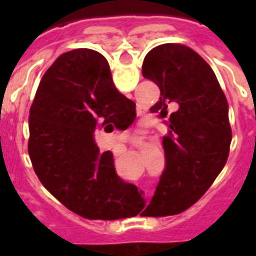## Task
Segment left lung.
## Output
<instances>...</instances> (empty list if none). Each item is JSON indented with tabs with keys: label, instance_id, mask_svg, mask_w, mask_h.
I'll list each match as a JSON object with an SVG mask.
<instances>
[{
	"label": "left lung",
	"instance_id": "left-lung-1",
	"mask_svg": "<svg viewBox=\"0 0 256 256\" xmlns=\"http://www.w3.org/2000/svg\"><path fill=\"white\" fill-rule=\"evenodd\" d=\"M142 76L160 89L150 106L162 118L168 106L163 137L166 168L145 216L176 215L188 210L207 192L225 166L232 141L229 106L220 82L198 53L181 44H163L145 56Z\"/></svg>",
	"mask_w": 256,
	"mask_h": 256
}]
</instances>
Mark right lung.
<instances>
[{
  "label": "right lung",
  "mask_w": 256,
  "mask_h": 256,
  "mask_svg": "<svg viewBox=\"0 0 256 256\" xmlns=\"http://www.w3.org/2000/svg\"><path fill=\"white\" fill-rule=\"evenodd\" d=\"M136 104L119 93L106 58L92 49L58 56L36 89L28 116V155L42 185L88 220H112L136 212L134 188L115 172L111 150L94 144L97 128L124 130Z\"/></svg>",
  "instance_id": "obj_1"
}]
</instances>
